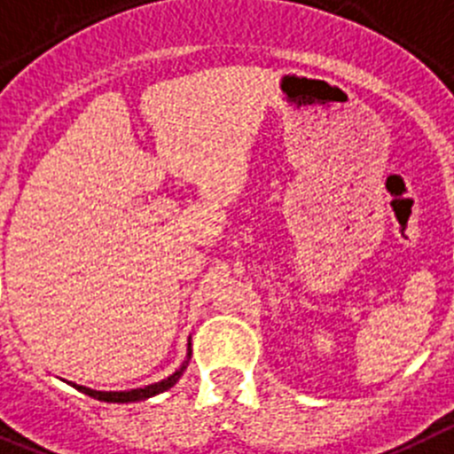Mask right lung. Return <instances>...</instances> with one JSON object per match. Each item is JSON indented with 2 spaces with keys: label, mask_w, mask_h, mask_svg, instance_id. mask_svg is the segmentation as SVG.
I'll return each mask as SVG.
<instances>
[{
  "label": "right lung",
  "mask_w": 454,
  "mask_h": 454,
  "mask_svg": "<svg viewBox=\"0 0 454 454\" xmlns=\"http://www.w3.org/2000/svg\"><path fill=\"white\" fill-rule=\"evenodd\" d=\"M192 356V354H189ZM189 356L187 361H184L183 365H180V370H176L171 377L162 379V381L158 383H151V386H145V387H136V390H124V392H100V390H90V387H84V386H75V383H71L75 390L84 392V395L93 396V399L98 401H106V403H131V401H145L149 399V396H155L160 395V392L169 390V387H174L176 383H178V379L183 377V372L187 370V364H189Z\"/></svg>",
  "instance_id": "1"
}]
</instances>
